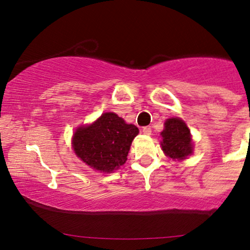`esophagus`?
<instances>
[{
    "mask_svg": "<svg viewBox=\"0 0 250 250\" xmlns=\"http://www.w3.org/2000/svg\"><path fill=\"white\" fill-rule=\"evenodd\" d=\"M142 132H143V134H146V135H151V128L148 127V126L143 127Z\"/></svg>",
    "mask_w": 250,
    "mask_h": 250,
    "instance_id": "1",
    "label": "esophagus"
}]
</instances>
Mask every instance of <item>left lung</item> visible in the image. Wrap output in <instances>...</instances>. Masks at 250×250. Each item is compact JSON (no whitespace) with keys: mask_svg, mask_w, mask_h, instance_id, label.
I'll use <instances>...</instances> for the list:
<instances>
[{"mask_svg":"<svg viewBox=\"0 0 250 250\" xmlns=\"http://www.w3.org/2000/svg\"><path fill=\"white\" fill-rule=\"evenodd\" d=\"M162 136V149L169 158L182 160L192 153L193 146L190 129L182 119H167Z\"/></svg>","mask_w":250,"mask_h":250,"instance_id":"obj_1","label":"left lung"}]
</instances>
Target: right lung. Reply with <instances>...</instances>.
<instances>
[{
    "label": "right lung",
    "mask_w": 250,
    "mask_h": 250,
    "mask_svg": "<svg viewBox=\"0 0 250 250\" xmlns=\"http://www.w3.org/2000/svg\"><path fill=\"white\" fill-rule=\"evenodd\" d=\"M139 128L126 124L114 112H104L94 123L74 133L73 149L78 158L98 172L111 173L124 165Z\"/></svg>",
    "instance_id": "right-lung-1"
}]
</instances>
